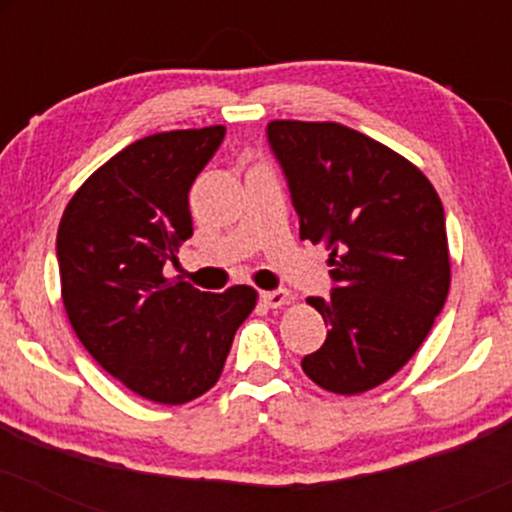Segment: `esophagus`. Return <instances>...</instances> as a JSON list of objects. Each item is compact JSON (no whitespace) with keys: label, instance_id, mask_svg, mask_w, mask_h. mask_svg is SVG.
Wrapping results in <instances>:
<instances>
[{"label":"esophagus","instance_id":"34e87169","mask_svg":"<svg viewBox=\"0 0 512 512\" xmlns=\"http://www.w3.org/2000/svg\"><path fill=\"white\" fill-rule=\"evenodd\" d=\"M260 298H262V303L267 305V308H281V305L289 303V291H286V289L264 291Z\"/></svg>","mask_w":512,"mask_h":512}]
</instances>
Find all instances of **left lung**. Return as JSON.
I'll list each match as a JSON object with an SVG mask.
<instances>
[{
  "label": "left lung",
  "mask_w": 512,
  "mask_h": 512,
  "mask_svg": "<svg viewBox=\"0 0 512 512\" xmlns=\"http://www.w3.org/2000/svg\"><path fill=\"white\" fill-rule=\"evenodd\" d=\"M272 144L301 216V240L330 250V298L310 296L327 339L303 358L315 385L361 395L407 366L450 291L436 187L390 146L339 122L272 120Z\"/></svg>",
  "instance_id": "obj_1"
}]
</instances>
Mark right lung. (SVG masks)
<instances>
[{"label":"right lung","mask_w":512,"mask_h":512,"mask_svg":"<svg viewBox=\"0 0 512 512\" xmlns=\"http://www.w3.org/2000/svg\"><path fill=\"white\" fill-rule=\"evenodd\" d=\"M226 127L170 129L88 175L57 231L62 301L86 351L134 395L185 404L221 378L252 286L204 293L163 274L192 236L190 192Z\"/></svg>","instance_id":"right-lung-1"}]
</instances>
